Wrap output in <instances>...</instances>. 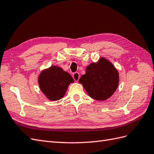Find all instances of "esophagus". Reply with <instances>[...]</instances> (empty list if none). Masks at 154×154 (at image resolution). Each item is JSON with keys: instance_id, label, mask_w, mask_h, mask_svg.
<instances>
[{"instance_id": "1", "label": "esophagus", "mask_w": 154, "mask_h": 154, "mask_svg": "<svg viewBox=\"0 0 154 154\" xmlns=\"http://www.w3.org/2000/svg\"><path fill=\"white\" fill-rule=\"evenodd\" d=\"M73 79L75 80V81L78 82L79 79V78H80V75L78 72H75L73 74Z\"/></svg>"}]
</instances>
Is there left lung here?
I'll list each match as a JSON object with an SVG mask.
<instances>
[{
    "label": "left lung",
    "instance_id": "8db88e82",
    "mask_svg": "<svg viewBox=\"0 0 154 154\" xmlns=\"http://www.w3.org/2000/svg\"><path fill=\"white\" fill-rule=\"evenodd\" d=\"M89 96L97 101L111 97L119 84V73L112 63L104 57L91 63L79 80Z\"/></svg>",
    "mask_w": 154,
    "mask_h": 154
}]
</instances>
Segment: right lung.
I'll use <instances>...</instances> for the list:
<instances>
[{
	"label": "right lung",
	"mask_w": 154,
	"mask_h": 154,
	"mask_svg": "<svg viewBox=\"0 0 154 154\" xmlns=\"http://www.w3.org/2000/svg\"><path fill=\"white\" fill-rule=\"evenodd\" d=\"M73 82V79L69 73L57 66L43 69L38 76L41 91L47 99L53 101L62 99L69 84Z\"/></svg>",
	"instance_id": "right-lung-1"
}]
</instances>
